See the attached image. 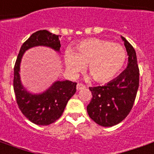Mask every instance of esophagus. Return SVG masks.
I'll return each instance as SVG.
<instances>
[{"mask_svg":"<svg viewBox=\"0 0 154 154\" xmlns=\"http://www.w3.org/2000/svg\"><path fill=\"white\" fill-rule=\"evenodd\" d=\"M86 88V86L82 85V83H77V91H80V90H82V89Z\"/></svg>","mask_w":154,"mask_h":154,"instance_id":"esophagus-1","label":"esophagus"}]
</instances>
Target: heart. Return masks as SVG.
<instances>
[{
  "label": "heart",
  "mask_w": 154,
  "mask_h": 154,
  "mask_svg": "<svg viewBox=\"0 0 154 154\" xmlns=\"http://www.w3.org/2000/svg\"><path fill=\"white\" fill-rule=\"evenodd\" d=\"M126 60V52L122 45L99 38L82 41L64 56L66 68L70 73H77L87 64L90 75L100 83L114 78L123 68Z\"/></svg>",
  "instance_id": "1"
}]
</instances>
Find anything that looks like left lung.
Instances as JSON below:
<instances>
[{
	"instance_id": "1",
	"label": "left lung",
	"mask_w": 154,
	"mask_h": 154,
	"mask_svg": "<svg viewBox=\"0 0 154 154\" xmlns=\"http://www.w3.org/2000/svg\"><path fill=\"white\" fill-rule=\"evenodd\" d=\"M127 67L122 73L103 86L90 87L92 99L87 106L89 117L100 126H112L120 123L131 112L135 102L140 71L135 49L125 37Z\"/></svg>"
}]
</instances>
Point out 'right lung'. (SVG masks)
I'll list each match as a JSON object with an SVG mask.
<instances>
[{
  "label": "right lung",
  "instance_id": "right-lung-1",
  "mask_svg": "<svg viewBox=\"0 0 154 154\" xmlns=\"http://www.w3.org/2000/svg\"><path fill=\"white\" fill-rule=\"evenodd\" d=\"M36 46H46L60 53V38L47 30L37 31L23 44L14 68V91L21 112L32 123L47 126L61 117L68 101L76 92L77 83L71 81L54 82L46 91L32 94L20 80V63L25 51Z\"/></svg>",
  "mask_w": 154,
  "mask_h": 154
}]
</instances>
